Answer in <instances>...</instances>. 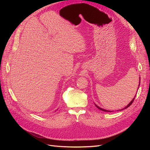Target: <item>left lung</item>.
<instances>
[{"label": "left lung", "instance_id": "left-lung-1", "mask_svg": "<svg viewBox=\"0 0 150 150\" xmlns=\"http://www.w3.org/2000/svg\"><path fill=\"white\" fill-rule=\"evenodd\" d=\"M139 85H140V77H139ZM135 97H136V96H134V98L132 99V100H131V101L128 104V105H127L126 107H125V108H123V109H121V110H117V111H122V110H125V109H126L127 108H128L129 106H131V104L133 103V102L134 101V98H135ZM94 104H95V106H96L99 110H101V111H105V112H112V111H109V110H104V109H103V108H100V107H99L97 104H96L94 103Z\"/></svg>", "mask_w": 150, "mask_h": 150}]
</instances>
